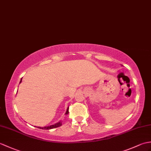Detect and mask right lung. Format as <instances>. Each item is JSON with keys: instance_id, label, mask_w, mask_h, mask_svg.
Masks as SVG:
<instances>
[{"instance_id": "obj_1", "label": "right lung", "mask_w": 151, "mask_h": 151, "mask_svg": "<svg viewBox=\"0 0 151 151\" xmlns=\"http://www.w3.org/2000/svg\"><path fill=\"white\" fill-rule=\"evenodd\" d=\"M22 82V79L20 80V83ZM69 113V107L67 109V111H66V113L65 114H68ZM62 125V122H59L58 123L55 124L54 125H52L50 126H47V127H37L38 128H39L40 129H45V130H49V129H54V128H57L60 127V126Z\"/></svg>"}]
</instances>
